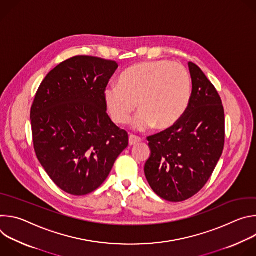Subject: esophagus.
Segmentation results:
<instances>
[{
	"instance_id": "34e87169",
	"label": "esophagus",
	"mask_w": 256,
	"mask_h": 256,
	"mask_svg": "<svg viewBox=\"0 0 256 256\" xmlns=\"http://www.w3.org/2000/svg\"><path fill=\"white\" fill-rule=\"evenodd\" d=\"M142 140L140 138H138V136H130V138H128V144H130V146H134V144H138Z\"/></svg>"
}]
</instances>
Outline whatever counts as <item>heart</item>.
I'll return each instance as SVG.
<instances>
[{"instance_id": "obj_1", "label": "heart", "mask_w": 256, "mask_h": 256, "mask_svg": "<svg viewBox=\"0 0 256 256\" xmlns=\"http://www.w3.org/2000/svg\"><path fill=\"white\" fill-rule=\"evenodd\" d=\"M192 78L184 66L170 60L136 64L124 70L118 84L108 85L103 92L107 112L116 124L130 122L138 107L132 128L146 132L173 126L190 105Z\"/></svg>"}]
</instances>
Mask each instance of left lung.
Instances as JSON below:
<instances>
[{
  "label": "left lung",
  "instance_id": "left-lung-1",
  "mask_svg": "<svg viewBox=\"0 0 256 256\" xmlns=\"http://www.w3.org/2000/svg\"><path fill=\"white\" fill-rule=\"evenodd\" d=\"M192 82L190 105L173 126L148 136L151 156L144 175L156 194L184 202L208 182L225 142V114L220 95L204 72L188 62Z\"/></svg>",
  "mask_w": 256,
  "mask_h": 256
}]
</instances>
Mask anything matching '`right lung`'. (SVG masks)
I'll return each instance as SVG.
<instances>
[{
  "label": "right lung",
  "instance_id": "add662e5",
  "mask_svg": "<svg viewBox=\"0 0 256 256\" xmlns=\"http://www.w3.org/2000/svg\"><path fill=\"white\" fill-rule=\"evenodd\" d=\"M118 64L77 56L52 70L30 112L34 150L64 192L85 196L97 190L128 146V134L106 114L103 92Z\"/></svg>",
  "mask_w": 256,
  "mask_h": 256
}]
</instances>
